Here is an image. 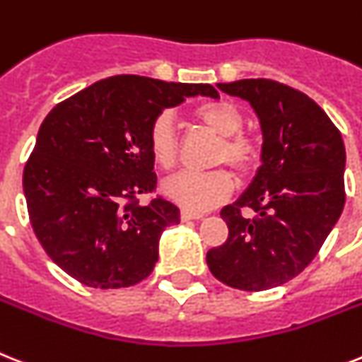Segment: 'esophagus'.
Here are the masks:
<instances>
[{
  "label": "esophagus",
  "instance_id": "34e87169",
  "mask_svg": "<svg viewBox=\"0 0 362 362\" xmlns=\"http://www.w3.org/2000/svg\"><path fill=\"white\" fill-rule=\"evenodd\" d=\"M180 219L182 221H201L202 214H195V211H189V210H182Z\"/></svg>",
  "mask_w": 362,
  "mask_h": 362
}]
</instances>
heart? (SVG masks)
Instances as JSON below:
<instances>
[{"label": "heart", "instance_id": "1", "mask_svg": "<svg viewBox=\"0 0 362 362\" xmlns=\"http://www.w3.org/2000/svg\"><path fill=\"white\" fill-rule=\"evenodd\" d=\"M195 117L214 134L223 137L217 148V163H228L240 175L251 173L260 161V148L249 135H243V113L236 104L219 100L199 105ZM148 151L161 169H173L178 160V139L173 113L161 111L148 128ZM165 197L189 211H204L221 204L230 197L234 180L227 169L214 171H182L167 178L161 186Z\"/></svg>", "mask_w": 362, "mask_h": 362}]
</instances>
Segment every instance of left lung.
<instances>
[{
	"label": "left lung",
	"mask_w": 362,
	"mask_h": 362,
	"mask_svg": "<svg viewBox=\"0 0 362 362\" xmlns=\"http://www.w3.org/2000/svg\"><path fill=\"white\" fill-rule=\"evenodd\" d=\"M217 87L247 100L264 143L251 186L221 210L227 242L210 249L206 262L223 284L260 292L303 272L337 225L346 201V151L339 128L301 90L264 78ZM245 207L257 216L243 218Z\"/></svg>",
	"instance_id": "8db88e82"
}]
</instances>
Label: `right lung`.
Masks as SVG:
<instances>
[{
	"instance_id": "obj_1",
	"label": "right lung",
	"mask_w": 362,
	"mask_h": 362,
	"mask_svg": "<svg viewBox=\"0 0 362 362\" xmlns=\"http://www.w3.org/2000/svg\"><path fill=\"white\" fill-rule=\"evenodd\" d=\"M219 98L211 85L113 76L49 111L23 169L35 236L64 273L93 288L141 283L158 262L161 232L180 223L156 189L148 128L187 96Z\"/></svg>"
}]
</instances>
